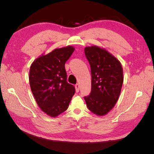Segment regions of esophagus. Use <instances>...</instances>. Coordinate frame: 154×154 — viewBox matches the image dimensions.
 Returning a JSON list of instances; mask_svg holds the SVG:
<instances>
[{
    "label": "esophagus",
    "instance_id": "34e87169",
    "mask_svg": "<svg viewBox=\"0 0 154 154\" xmlns=\"http://www.w3.org/2000/svg\"><path fill=\"white\" fill-rule=\"evenodd\" d=\"M79 88H80L79 84V83H77V84L75 85V89H76V92H79Z\"/></svg>",
    "mask_w": 154,
    "mask_h": 154
}]
</instances>
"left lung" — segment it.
I'll use <instances>...</instances> for the list:
<instances>
[{
	"mask_svg": "<svg viewBox=\"0 0 154 154\" xmlns=\"http://www.w3.org/2000/svg\"><path fill=\"white\" fill-rule=\"evenodd\" d=\"M85 55L92 75V90L84 99L88 109L102 116L110 111L118 101L123 84V69L116 57L98 46L86 47Z\"/></svg>",
	"mask_w": 154,
	"mask_h": 154,
	"instance_id": "8db88e82",
	"label": "left lung"
}]
</instances>
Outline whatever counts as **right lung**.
Wrapping results in <instances>:
<instances>
[{"label": "right lung", "mask_w": 154, "mask_h": 154, "mask_svg": "<svg viewBox=\"0 0 154 154\" xmlns=\"http://www.w3.org/2000/svg\"><path fill=\"white\" fill-rule=\"evenodd\" d=\"M75 50L72 46L55 49L31 64L29 82L35 100L44 113L56 117L68 109L75 88L67 82L65 63Z\"/></svg>", "instance_id": "obj_1"}]
</instances>
